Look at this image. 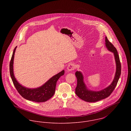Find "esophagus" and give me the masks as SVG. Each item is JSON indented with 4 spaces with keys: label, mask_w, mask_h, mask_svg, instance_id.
<instances>
[{
    "label": "esophagus",
    "mask_w": 131,
    "mask_h": 131,
    "mask_svg": "<svg viewBox=\"0 0 131 131\" xmlns=\"http://www.w3.org/2000/svg\"><path fill=\"white\" fill-rule=\"evenodd\" d=\"M75 65L72 63H70L67 67V70H68V71H69V72H71L72 71H74L75 70Z\"/></svg>",
    "instance_id": "1"
}]
</instances>
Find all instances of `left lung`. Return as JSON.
<instances>
[{"label": "left lung", "mask_w": 131, "mask_h": 131, "mask_svg": "<svg viewBox=\"0 0 131 131\" xmlns=\"http://www.w3.org/2000/svg\"><path fill=\"white\" fill-rule=\"evenodd\" d=\"M105 46L107 49L114 54L116 72L112 83L106 88L98 91H92L87 88L84 82V77L80 71H77L75 73L77 79V86L75 93L81 99L88 102H95L108 97L116 87L121 74V64L116 49L111 43L107 38L105 37Z\"/></svg>", "instance_id": "obj_1"}]
</instances>
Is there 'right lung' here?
Listing matches in <instances>:
<instances>
[{
	"mask_svg": "<svg viewBox=\"0 0 131 131\" xmlns=\"http://www.w3.org/2000/svg\"><path fill=\"white\" fill-rule=\"evenodd\" d=\"M17 46L14 49L9 64L10 75L14 86L19 94L25 99L36 102L46 101L51 98L55 93L56 83L59 78L64 75L63 70L53 75L41 86L36 88H27L20 84L16 80L14 73V59Z\"/></svg>",
	"mask_w": 131,
	"mask_h": 131,
	"instance_id": "add662e5",
	"label": "right lung"
}]
</instances>
